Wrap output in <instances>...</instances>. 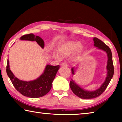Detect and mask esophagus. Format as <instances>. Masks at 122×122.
<instances>
[{
  "label": "esophagus",
  "mask_w": 122,
  "mask_h": 122,
  "mask_svg": "<svg viewBox=\"0 0 122 122\" xmlns=\"http://www.w3.org/2000/svg\"><path fill=\"white\" fill-rule=\"evenodd\" d=\"M61 66H62V67H68V64L67 63L64 62V63H62Z\"/></svg>",
  "instance_id": "34e87169"
}]
</instances>
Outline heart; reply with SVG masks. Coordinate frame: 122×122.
<instances>
[{
  "mask_svg": "<svg viewBox=\"0 0 122 122\" xmlns=\"http://www.w3.org/2000/svg\"><path fill=\"white\" fill-rule=\"evenodd\" d=\"M80 43L76 41H69L66 43L59 50L60 55L62 56H67L71 55L77 49L76 56H78L83 51L82 47L80 46Z\"/></svg>",
  "mask_w": 122,
  "mask_h": 122,
  "instance_id": "1",
  "label": "heart"
}]
</instances>
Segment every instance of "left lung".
<instances>
[{
  "mask_svg": "<svg viewBox=\"0 0 122 122\" xmlns=\"http://www.w3.org/2000/svg\"><path fill=\"white\" fill-rule=\"evenodd\" d=\"M93 40L94 42V46L97 47V49L106 51L107 54L108 61H107V77L104 82L102 84L100 87L98 88L97 89L93 91H88L87 90L84 89L83 88L80 87L79 85L76 84V82L73 79H71V82H70L69 85L72 92L78 97L83 99H92L100 96L106 89L109 83H110L111 78H112L113 73H114V68H113L112 62V55L111 49L103 41L98 38H94ZM71 72L73 75L75 74V69L74 67L71 68Z\"/></svg>",
  "mask_w": 122,
  "mask_h": 122,
  "instance_id": "1",
  "label": "left lung"
}]
</instances>
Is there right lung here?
Returning <instances> with one entry per match:
<instances>
[{
  "label": "right lung",
  "mask_w": 122,
  "mask_h": 122,
  "mask_svg": "<svg viewBox=\"0 0 122 122\" xmlns=\"http://www.w3.org/2000/svg\"><path fill=\"white\" fill-rule=\"evenodd\" d=\"M20 40L36 41L41 48H44V40L40 36H34L32 33L24 35L20 38ZM59 68V65L54 66L47 65L43 73L36 79L30 81H22L16 77L10 70L9 60L7 59L6 73L13 85L20 94L28 97L38 98L45 96L50 91L52 82Z\"/></svg>",
  "instance_id": "add662e5"
}]
</instances>
